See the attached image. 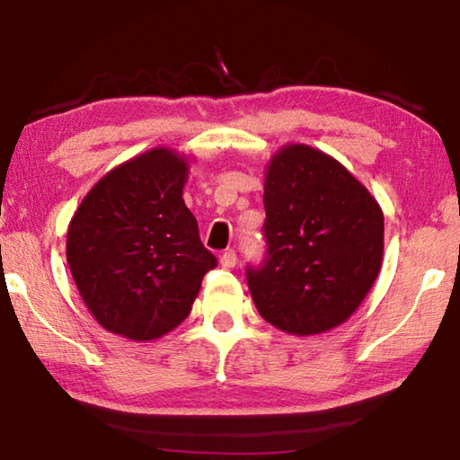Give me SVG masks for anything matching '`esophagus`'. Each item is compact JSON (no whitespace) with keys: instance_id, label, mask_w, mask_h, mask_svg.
I'll return each mask as SVG.
<instances>
[{"instance_id":"34e87169","label":"esophagus","mask_w":460,"mask_h":460,"mask_svg":"<svg viewBox=\"0 0 460 460\" xmlns=\"http://www.w3.org/2000/svg\"><path fill=\"white\" fill-rule=\"evenodd\" d=\"M235 263H237V253L233 252V249H227V252L221 255V266L223 268H233Z\"/></svg>"}]
</instances>
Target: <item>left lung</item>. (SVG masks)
<instances>
[{"label":"left lung","instance_id":"obj_1","mask_svg":"<svg viewBox=\"0 0 460 460\" xmlns=\"http://www.w3.org/2000/svg\"><path fill=\"white\" fill-rule=\"evenodd\" d=\"M268 260L247 270L258 313L296 337L323 334L351 318L384 261V211L334 160L286 144L266 164Z\"/></svg>","mask_w":460,"mask_h":460}]
</instances>
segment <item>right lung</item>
<instances>
[{
	"mask_svg": "<svg viewBox=\"0 0 460 460\" xmlns=\"http://www.w3.org/2000/svg\"><path fill=\"white\" fill-rule=\"evenodd\" d=\"M192 155L158 146L121 162L81 200L66 261L89 313L105 331L155 341L190 314L217 266L184 205Z\"/></svg>",
	"mask_w": 460,
	"mask_h": 460,
	"instance_id": "right-lung-1",
	"label": "right lung"
}]
</instances>
